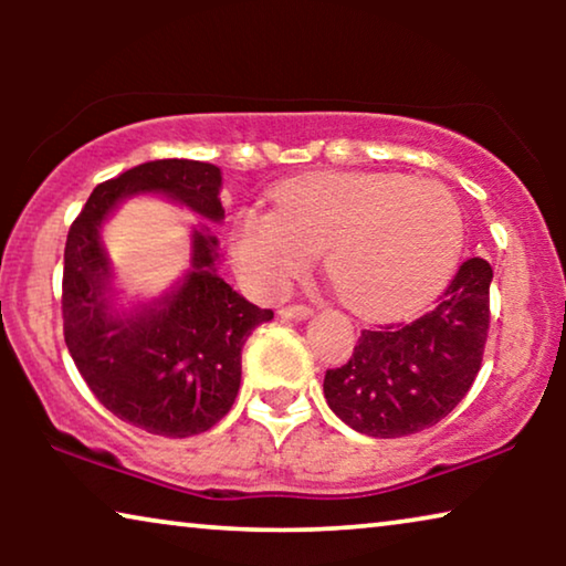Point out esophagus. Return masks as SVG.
Masks as SVG:
<instances>
[{
	"label": "esophagus",
	"instance_id": "34e87169",
	"mask_svg": "<svg viewBox=\"0 0 566 566\" xmlns=\"http://www.w3.org/2000/svg\"><path fill=\"white\" fill-rule=\"evenodd\" d=\"M281 316H283V319L301 322V319H306V316H312V306H306V304H289V306L281 308Z\"/></svg>",
	"mask_w": 566,
	"mask_h": 566
}]
</instances>
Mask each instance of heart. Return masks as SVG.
Returning a JSON list of instances; mask_svg holds the SVG:
<instances>
[{
	"label": "heart",
	"mask_w": 566,
	"mask_h": 566,
	"mask_svg": "<svg viewBox=\"0 0 566 566\" xmlns=\"http://www.w3.org/2000/svg\"><path fill=\"white\" fill-rule=\"evenodd\" d=\"M275 211L247 208L231 234L237 265L265 293L285 291L316 252L347 306L407 312L448 281L463 221L443 185L405 175L319 172L285 182Z\"/></svg>",
	"instance_id": "heart-1"
}]
</instances>
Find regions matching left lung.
Here are the masks:
<instances>
[{
    "instance_id": "8db88e82",
    "label": "left lung",
    "mask_w": 566,
    "mask_h": 566,
    "mask_svg": "<svg viewBox=\"0 0 566 566\" xmlns=\"http://www.w3.org/2000/svg\"><path fill=\"white\" fill-rule=\"evenodd\" d=\"M492 268L471 258L412 322L363 329L350 360L324 376V399L370 438H405L443 420L482 368Z\"/></svg>"
}]
</instances>
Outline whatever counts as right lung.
I'll return each mask as SVG.
<instances>
[{"label": "right lung", "instance_id": "obj_1", "mask_svg": "<svg viewBox=\"0 0 566 566\" xmlns=\"http://www.w3.org/2000/svg\"><path fill=\"white\" fill-rule=\"evenodd\" d=\"M221 169L208 161L157 159L92 190L64 250V339L90 391L118 420L151 436L188 438L211 430L234 405L242 347L273 319L219 275V239L192 229V258L175 291L120 312L99 227L120 200L161 196L219 223Z\"/></svg>", "mask_w": 566, "mask_h": 566}]
</instances>
